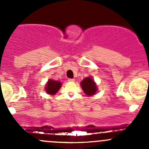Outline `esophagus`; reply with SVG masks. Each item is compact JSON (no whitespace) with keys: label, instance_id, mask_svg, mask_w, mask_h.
<instances>
[{"label":"esophagus","instance_id":"1","mask_svg":"<svg viewBox=\"0 0 149 149\" xmlns=\"http://www.w3.org/2000/svg\"><path fill=\"white\" fill-rule=\"evenodd\" d=\"M68 81H70V82H73V81H75V79H68Z\"/></svg>","mask_w":149,"mask_h":149}]
</instances>
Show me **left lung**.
Wrapping results in <instances>:
<instances>
[{
    "instance_id": "1",
    "label": "left lung",
    "mask_w": 149,
    "mask_h": 149,
    "mask_svg": "<svg viewBox=\"0 0 149 149\" xmlns=\"http://www.w3.org/2000/svg\"><path fill=\"white\" fill-rule=\"evenodd\" d=\"M84 92L87 96H92L97 91V86L91 77H86L81 82Z\"/></svg>"
}]
</instances>
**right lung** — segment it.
<instances>
[{
	"instance_id": "right-lung-1",
	"label": "right lung",
	"mask_w": 149,
	"mask_h": 149,
	"mask_svg": "<svg viewBox=\"0 0 149 149\" xmlns=\"http://www.w3.org/2000/svg\"><path fill=\"white\" fill-rule=\"evenodd\" d=\"M61 82L49 79L45 86V91L48 94L55 95L61 87Z\"/></svg>"
}]
</instances>
